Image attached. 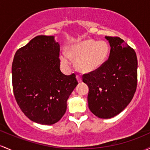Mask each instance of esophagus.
I'll return each instance as SVG.
<instances>
[{
    "label": "esophagus",
    "instance_id": "34e87169",
    "mask_svg": "<svg viewBox=\"0 0 150 150\" xmlns=\"http://www.w3.org/2000/svg\"><path fill=\"white\" fill-rule=\"evenodd\" d=\"M76 78H77V80H78V83H81V82H82V78H81V77L79 76V75H77Z\"/></svg>",
    "mask_w": 150,
    "mask_h": 150
}]
</instances>
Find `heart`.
I'll list each match as a JSON object with an SVG mask.
<instances>
[{
    "label": "heart",
    "instance_id": "heart-1",
    "mask_svg": "<svg viewBox=\"0 0 150 150\" xmlns=\"http://www.w3.org/2000/svg\"><path fill=\"white\" fill-rule=\"evenodd\" d=\"M110 46L104 40L95 41L86 39L70 45L67 48V55L60 56V63L64 67H69L70 58L75 60L77 70L83 73H92L103 66L108 60Z\"/></svg>",
    "mask_w": 150,
    "mask_h": 150
}]
</instances>
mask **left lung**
Returning a JSON list of instances; mask_svg holds the SVG:
<instances>
[{
  "label": "left lung",
  "mask_w": 150,
  "mask_h": 150,
  "mask_svg": "<svg viewBox=\"0 0 150 150\" xmlns=\"http://www.w3.org/2000/svg\"><path fill=\"white\" fill-rule=\"evenodd\" d=\"M110 45L108 60L99 70L83 75L89 88L88 107L95 116L109 119L129 105L136 91L137 59L122 39L105 36Z\"/></svg>",
  "instance_id": "left-lung-1"
}]
</instances>
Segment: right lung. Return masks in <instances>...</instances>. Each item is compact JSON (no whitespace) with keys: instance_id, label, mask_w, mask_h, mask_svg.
<instances>
[{"instance_id":"right-lung-1","label":"right lung","mask_w":150,"mask_h":150,"mask_svg":"<svg viewBox=\"0 0 150 150\" xmlns=\"http://www.w3.org/2000/svg\"><path fill=\"white\" fill-rule=\"evenodd\" d=\"M60 45L54 36L38 35L16 52L12 64L13 93L30 120L55 124L66 112L67 100L78 83L60 70Z\"/></svg>"}]
</instances>
